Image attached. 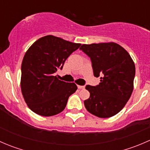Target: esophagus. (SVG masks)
Returning <instances> with one entry per match:
<instances>
[{
	"mask_svg": "<svg viewBox=\"0 0 150 150\" xmlns=\"http://www.w3.org/2000/svg\"><path fill=\"white\" fill-rule=\"evenodd\" d=\"M78 88L79 89H83V88H84L85 86H78Z\"/></svg>",
	"mask_w": 150,
	"mask_h": 150,
	"instance_id": "esophagus-1",
	"label": "esophagus"
}]
</instances>
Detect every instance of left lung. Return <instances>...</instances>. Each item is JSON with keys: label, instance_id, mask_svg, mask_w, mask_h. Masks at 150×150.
Segmentation results:
<instances>
[{"label": "left lung", "instance_id": "8db88e82", "mask_svg": "<svg viewBox=\"0 0 150 150\" xmlns=\"http://www.w3.org/2000/svg\"><path fill=\"white\" fill-rule=\"evenodd\" d=\"M80 49L91 59L93 75L100 76L96 86L87 85L89 99L86 110L106 118L115 115L125 107L134 89L135 64L128 52L115 43L83 44Z\"/></svg>", "mask_w": 150, "mask_h": 150}]
</instances>
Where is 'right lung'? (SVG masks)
Segmentation results:
<instances>
[{"label":"right lung","mask_w":150,"mask_h":150,"mask_svg":"<svg viewBox=\"0 0 150 150\" xmlns=\"http://www.w3.org/2000/svg\"><path fill=\"white\" fill-rule=\"evenodd\" d=\"M81 46L60 38L47 35L36 40L22 63L21 89L29 108L41 116L59 114L78 87L58 79L54 73L62 69L69 56Z\"/></svg>","instance_id":"right-lung-1"}]
</instances>
